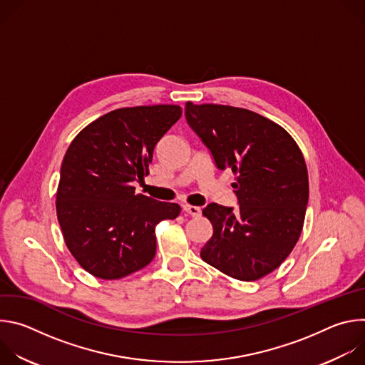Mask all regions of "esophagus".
Instances as JSON below:
<instances>
[{"label": "esophagus", "mask_w": 365, "mask_h": 365, "mask_svg": "<svg viewBox=\"0 0 365 365\" xmlns=\"http://www.w3.org/2000/svg\"><path fill=\"white\" fill-rule=\"evenodd\" d=\"M185 211L192 215V217H199L200 214V207L199 206H192V205H185Z\"/></svg>", "instance_id": "1"}]
</instances>
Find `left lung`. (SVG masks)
<instances>
[{"mask_svg": "<svg viewBox=\"0 0 365 365\" xmlns=\"http://www.w3.org/2000/svg\"><path fill=\"white\" fill-rule=\"evenodd\" d=\"M185 117L221 170L231 169L240 207L210 203L214 232L200 257L224 274L254 282L276 270L294 248L309 199L302 150L279 124L244 108L186 102Z\"/></svg>", "mask_w": 365, "mask_h": 365, "instance_id": "left-lung-1", "label": "left lung"}]
</instances>
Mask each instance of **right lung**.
Segmentation results:
<instances>
[{"instance_id": "right-lung-1", "label": "right lung", "mask_w": 365, "mask_h": 365, "mask_svg": "<svg viewBox=\"0 0 365 365\" xmlns=\"http://www.w3.org/2000/svg\"><path fill=\"white\" fill-rule=\"evenodd\" d=\"M182 117L179 106L114 110L88 124L61 168L56 214L76 262L95 277L115 280L145 267L155 227L180 206L135 193L159 140Z\"/></svg>"}]
</instances>
